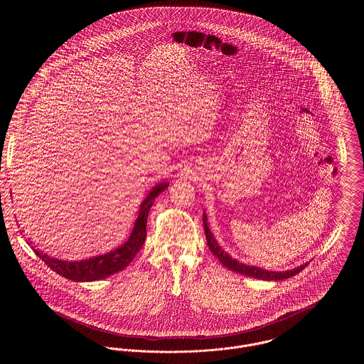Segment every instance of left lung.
I'll use <instances>...</instances> for the list:
<instances>
[{"label": "left lung", "instance_id": "8db88e82", "mask_svg": "<svg viewBox=\"0 0 364 364\" xmlns=\"http://www.w3.org/2000/svg\"><path fill=\"white\" fill-rule=\"evenodd\" d=\"M203 228H205V235H206V240H208V248L210 251L218 258V260L228 267L232 272L240 273L248 277L258 278V279H266V281H279V279H287V278L294 277V274L300 273L307 264L309 262L294 267L292 270H285V272H272V270H266V269H260L258 266H250L242 263L239 260L232 258L228 252H225L220 245L217 240L214 239L210 228L208 224V215L206 213H203Z\"/></svg>", "mask_w": 364, "mask_h": 364}]
</instances>
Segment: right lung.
Here are the masks:
<instances>
[{"label": "right lung", "mask_w": 364, "mask_h": 364, "mask_svg": "<svg viewBox=\"0 0 364 364\" xmlns=\"http://www.w3.org/2000/svg\"><path fill=\"white\" fill-rule=\"evenodd\" d=\"M168 187H169V183H158L153 187V190L149 192L146 199L140 203L138 218L135 221V225L128 240L120 247L112 250L110 252L97 255L88 259L63 260L52 258L48 254H43L42 251L35 250L34 247L33 250L35 254L52 269L53 272L77 282L98 281V279L109 277L117 272H122V269H125L132 262L135 255L138 254L139 250L141 248L147 235L146 225H147L149 211L153 206L156 196ZM28 244L31 245V242Z\"/></svg>", "instance_id": "add662e5"}]
</instances>
